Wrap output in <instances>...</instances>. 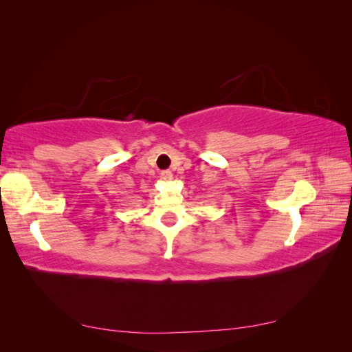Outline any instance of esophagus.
<instances>
[{"label": "esophagus", "instance_id": "1", "mask_svg": "<svg viewBox=\"0 0 352 352\" xmlns=\"http://www.w3.org/2000/svg\"><path fill=\"white\" fill-rule=\"evenodd\" d=\"M162 177H163L164 180H172V179H173V175H172V172H168V170H164V172L162 173Z\"/></svg>", "mask_w": 352, "mask_h": 352}]
</instances>
